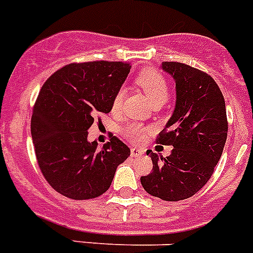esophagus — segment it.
Instances as JSON below:
<instances>
[{
	"mask_svg": "<svg viewBox=\"0 0 253 253\" xmlns=\"http://www.w3.org/2000/svg\"><path fill=\"white\" fill-rule=\"evenodd\" d=\"M130 154H131V157H138V156L143 154V151L142 149L135 148V147H134V148L130 149Z\"/></svg>",
	"mask_w": 253,
	"mask_h": 253,
	"instance_id": "obj_1",
	"label": "esophagus"
}]
</instances>
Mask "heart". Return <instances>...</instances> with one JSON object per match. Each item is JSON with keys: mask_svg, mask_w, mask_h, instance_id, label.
I'll return each mask as SVG.
<instances>
[{"mask_svg": "<svg viewBox=\"0 0 253 253\" xmlns=\"http://www.w3.org/2000/svg\"><path fill=\"white\" fill-rule=\"evenodd\" d=\"M135 84L139 87L143 92L146 93L147 97L151 100L153 105H162L163 102L169 99V87L166 77L157 69L153 68H144L142 69L135 77ZM124 97L123 90H119L114 95L113 101H111V111L116 113L120 110ZM149 129L143 124L137 122H130L123 125L122 133L128 140L133 143H138L143 140L148 133Z\"/></svg>", "mask_w": 253, "mask_h": 253, "instance_id": "heart-1", "label": "heart"}]
</instances>
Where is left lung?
Returning a JSON list of instances; mask_svg holds the SVG:
<instances>
[{"label": "left lung", "instance_id": "left-lung-1", "mask_svg": "<svg viewBox=\"0 0 253 253\" xmlns=\"http://www.w3.org/2000/svg\"><path fill=\"white\" fill-rule=\"evenodd\" d=\"M162 68L176 82V107L156 142L173 146L160 158L152 151L153 169L140 177L147 193L178 202L193 196L213 175L228 133L223 93L208 73L180 62H165Z\"/></svg>", "mask_w": 253, "mask_h": 253}]
</instances>
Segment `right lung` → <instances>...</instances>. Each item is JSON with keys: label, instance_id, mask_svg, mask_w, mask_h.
I'll return each mask as SVG.
<instances>
[{"label": "right lung", "instance_id": "right-lung-1", "mask_svg": "<svg viewBox=\"0 0 253 253\" xmlns=\"http://www.w3.org/2000/svg\"><path fill=\"white\" fill-rule=\"evenodd\" d=\"M128 62L93 60L69 63L44 82L31 116V137L44 178L57 193L73 200L102 195L116 167L130 149L110 134L97 149L87 140L88 129L111 101L130 72Z\"/></svg>", "mask_w": 253, "mask_h": 253}]
</instances>
